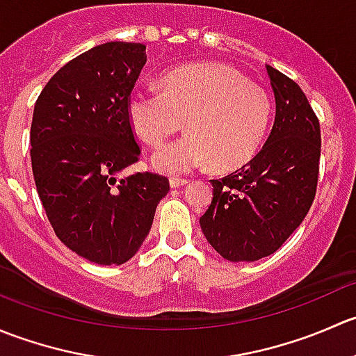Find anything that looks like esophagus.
<instances>
[{"mask_svg": "<svg viewBox=\"0 0 356 356\" xmlns=\"http://www.w3.org/2000/svg\"><path fill=\"white\" fill-rule=\"evenodd\" d=\"M188 184L186 179H179V177H172L170 179V188H181V186Z\"/></svg>", "mask_w": 356, "mask_h": 356, "instance_id": "obj_1", "label": "esophagus"}]
</instances>
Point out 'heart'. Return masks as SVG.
<instances>
[{
  "mask_svg": "<svg viewBox=\"0 0 356 356\" xmlns=\"http://www.w3.org/2000/svg\"><path fill=\"white\" fill-rule=\"evenodd\" d=\"M127 115L136 134L149 146L175 139L153 155L155 168L186 174L211 161L215 170H236L253 160L267 138L272 99L234 68L198 63L168 72L158 89L129 96Z\"/></svg>",
  "mask_w": 356,
  "mask_h": 356,
  "instance_id": "obj_1",
  "label": "heart"
}]
</instances>
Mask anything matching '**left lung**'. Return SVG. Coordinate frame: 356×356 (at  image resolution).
<instances>
[{
	"mask_svg": "<svg viewBox=\"0 0 356 356\" xmlns=\"http://www.w3.org/2000/svg\"><path fill=\"white\" fill-rule=\"evenodd\" d=\"M275 122L261 152L245 167L211 179L213 198L200 218L217 253L231 261L268 257L303 222L314 203L321 124L300 86L267 65Z\"/></svg>",
	"mask_w": 356,
	"mask_h": 356,
	"instance_id": "obj_1",
	"label": "left lung"
}]
</instances>
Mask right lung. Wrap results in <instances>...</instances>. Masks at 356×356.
I'll return each instance as SVG.
<instances>
[{
	"mask_svg": "<svg viewBox=\"0 0 356 356\" xmlns=\"http://www.w3.org/2000/svg\"><path fill=\"white\" fill-rule=\"evenodd\" d=\"M145 63L141 42L95 46L49 79L32 115V174L46 217L63 245L99 265L138 253L170 189L152 172L117 177L141 155L127 102Z\"/></svg>",
	"mask_w": 356,
	"mask_h": 356,
	"instance_id": "1",
	"label": "right lung"
}]
</instances>
